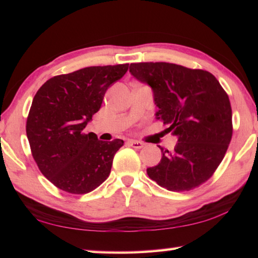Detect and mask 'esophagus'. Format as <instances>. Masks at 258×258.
I'll return each instance as SVG.
<instances>
[{
  "label": "esophagus",
  "instance_id": "34e87169",
  "mask_svg": "<svg viewBox=\"0 0 258 258\" xmlns=\"http://www.w3.org/2000/svg\"><path fill=\"white\" fill-rule=\"evenodd\" d=\"M128 143H130L131 147L135 148V149H141V148L145 147V143L140 142V141H134V140H130Z\"/></svg>",
  "mask_w": 258,
  "mask_h": 258
}]
</instances>
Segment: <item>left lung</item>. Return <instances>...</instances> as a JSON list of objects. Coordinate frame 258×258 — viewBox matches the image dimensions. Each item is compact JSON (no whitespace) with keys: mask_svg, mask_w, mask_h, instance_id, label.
Wrapping results in <instances>:
<instances>
[{"mask_svg":"<svg viewBox=\"0 0 258 258\" xmlns=\"http://www.w3.org/2000/svg\"><path fill=\"white\" fill-rule=\"evenodd\" d=\"M135 80L152 90L161 119L177 138L173 151L160 148L161 160L147 168L151 180L169 191H189L215 172L232 138V110L215 76L168 62L131 63Z\"/></svg>","mask_w":258,"mask_h":258,"instance_id":"1","label":"left lung"}]
</instances>
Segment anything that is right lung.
I'll return each instance as SVG.
<instances>
[{"label":"right lung","instance_id":"add662e5","mask_svg":"<svg viewBox=\"0 0 258 258\" xmlns=\"http://www.w3.org/2000/svg\"><path fill=\"white\" fill-rule=\"evenodd\" d=\"M127 69L128 63L86 67L50 78L35 94L26 133L38 168L59 189L87 194L110 174L124 141L104 142L83 130L99 111L108 87Z\"/></svg>","mask_w":258,"mask_h":258}]
</instances>
